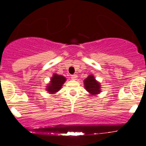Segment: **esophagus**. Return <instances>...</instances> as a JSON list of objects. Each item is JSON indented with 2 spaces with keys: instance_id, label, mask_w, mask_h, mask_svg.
<instances>
[{
  "instance_id": "1",
  "label": "esophagus",
  "mask_w": 146,
  "mask_h": 146,
  "mask_svg": "<svg viewBox=\"0 0 146 146\" xmlns=\"http://www.w3.org/2000/svg\"><path fill=\"white\" fill-rule=\"evenodd\" d=\"M77 78H78L77 74H73V75L71 76L72 80H76Z\"/></svg>"
}]
</instances>
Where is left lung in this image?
I'll list each match as a JSON object with an SVG mask.
<instances>
[{
	"label": "left lung",
	"instance_id": "left-lung-1",
	"mask_svg": "<svg viewBox=\"0 0 146 146\" xmlns=\"http://www.w3.org/2000/svg\"><path fill=\"white\" fill-rule=\"evenodd\" d=\"M84 86L86 90L92 95L98 94L100 92V85L92 75H90L84 80Z\"/></svg>",
	"mask_w": 146,
	"mask_h": 146
}]
</instances>
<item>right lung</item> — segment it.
Instances as JSON below:
<instances>
[{
  "label": "right lung",
  "instance_id": "right-lung-1",
  "mask_svg": "<svg viewBox=\"0 0 146 146\" xmlns=\"http://www.w3.org/2000/svg\"><path fill=\"white\" fill-rule=\"evenodd\" d=\"M66 81V78L62 76L54 74L52 78L50 84L47 86V91L50 94H54L60 90L62 86Z\"/></svg>",
  "mask_w": 146,
  "mask_h": 146
}]
</instances>
